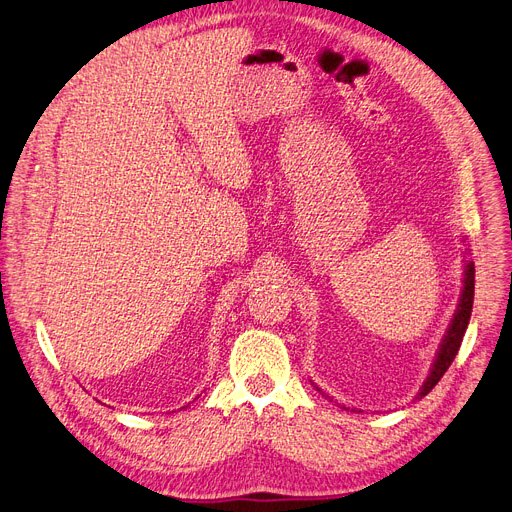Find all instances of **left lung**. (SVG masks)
I'll return each instance as SVG.
<instances>
[{
	"mask_svg": "<svg viewBox=\"0 0 512 512\" xmlns=\"http://www.w3.org/2000/svg\"><path fill=\"white\" fill-rule=\"evenodd\" d=\"M473 292H475V265H473V261H465V278H463V290H461L459 307H456V311H454V317H452L450 326H448V330H446V334L442 338V344L438 348V355H436V361L432 365V371H429L427 380L423 382L417 398H423L425 394L432 392V388L440 382L442 375L448 371V367L454 361L456 353H459L463 336H465V330H467L469 319H471Z\"/></svg>",
	"mask_w": 512,
	"mask_h": 512,
	"instance_id": "left-lung-1",
	"label": "left lung"
}]
</instances>
